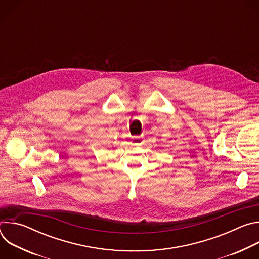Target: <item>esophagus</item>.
<instances>
[{
  "instance_id": "esophagus-1",
  "label": "esophagus",
  "mask_w": 259,
  "mask_h": 259,
  "mask_svg": "<svg viewBox=\"0 0 259 259\" xmlns=\"http://www.w3.org/2000/svg\"><path fill=\"white\" fill-rule=\"evenodd\" d=\"M131 144L133 146H140L142 144V137L141 136H136V137H133L132 138V141H131Z\"/></svg>"
}]
</instances>
